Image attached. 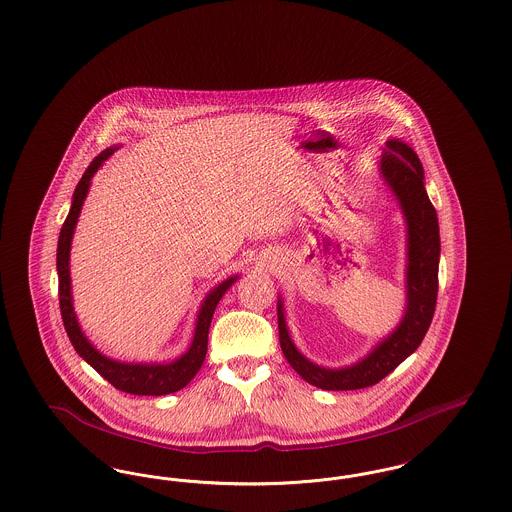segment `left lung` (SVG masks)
<instances>
[{
    "mask_svg": "<svg viewBox=\"0 0 512 512\" xmlns=\"http://www.w3.org/2000/svg\"><path fill=\"white\" fill-rule=\"evenodd\" d=\"M382 174L397 195L409 230L407 311L397 330L357 365L328 370L307 361L293 345L286 328L282 301H278L280 347L293 370L320 390H363L378 384L422 343L438 301L439 226L436 209L424 188L418 155L399 140L386 142Z\"/></svg>",
    "mask_w": 512,
    "mask_h": 512,
    "instance_id": "1",
    "label": "left lung"
}]
</instances>
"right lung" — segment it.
I'll return each mask as SVG.
<instances>
[{
    "mask_svg": "<svg viewBox=\"0 0 512 512\" xmlns=\"http://www.w3.org/2000/svg\"><path fill=\"white\" fill-rule=\"evenodd\" d=\"M113 153V149H105L98 157L88 165V169L82 174L76 190L73 194V205L67 215V219L61 226L59 244H57V274H59V307L61 317L67 330V336L73 343L76 353L98 370L99 374L117 390L132 393V395H167L174 391L182 390L186 384L197 374V370L203 365L207 355V338H209V326L211 318L217 309V303L224 292L234 284V278L224 280L213 292L207 295L203 301L199 315H197V326H195L194 341L186 355H182L178 361L169 365H124L103 357L96 351L90 341L84 338L76 317H74L73 301H71V276H69V251H71V240H73L74 226L80 215L84 197L90 188V178L98 171L99 165Z\"/></svg>",
    "mask_w": 512,
    "mask_h": 512,
    "instance_id": "right-lung-1",
    "label": "right lung"
}]
</instances>
